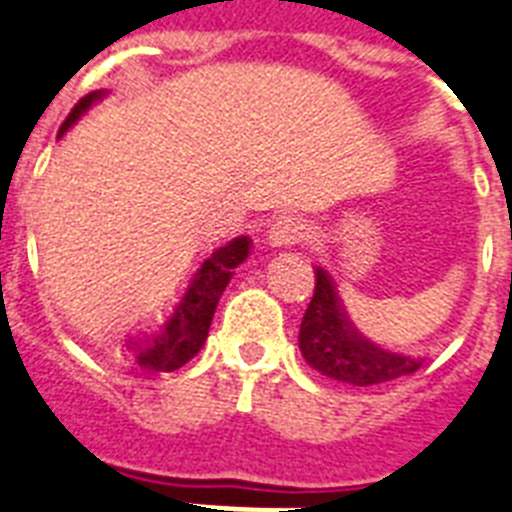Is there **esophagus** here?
<instances>
[{
	"label": "esophagus",
	"mask_w": 512,
	"mask_h": 512,
	"mask_svg": "<svg viewBox=\"0 0 512 512\" xmlns=\"http://www.w3.org/2000/svg\"><path fill=\"white\" fill-rule=\"evenodd\" d=\"M304 224L301 219H293V216H280L275 222L269 224L267 230V243L272 248H290V245H296L301 237H304Z\"/></svg>",
	"instance_id": "34e87169"
}]
</instances>
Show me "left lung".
Listing matches in <instances>:
<instances>
[{
	"instance_id": "8db88e82",
	"label": "left lung",
	"mask_w": 512,
	"mask_h": 512,
	"mask_svg": "<svg viewBox=\"0 0 512 512\" xmlns=\"http://www.w3.org/2000/svg\"><path fill=\"white\" fill-rule=\"evenodd\" d=\"M314 275V296L298 330V349L314 370L351 386H378L412 375L423 365L420 357H402L367 341L349 320L330 275L322 267Z\"/></svg>"
}]
</instances>
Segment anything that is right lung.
<instances>
[{
    "instance_id": "1",
    "label": "right lung",
    "mask_w": 512,
    "mask_h": 512,
    "mask_svg": "<svg viewBox=\"0 0 512 512\" xmlns=\"http://www.w3.org/2000/svg\"><path fill=\"white\" fill-rule=\"evenodd\" d=\"M102 97H105V92H92L81 97L79 105L71 110V116L65 118L60 134L68 132L79 121L81 113H87ZM248 253H251V240L245 235L216 248L192 275L185 296L177 304L174 314L166 320V325L158 327L155 333H142L126 341V359H132L134 365L142 367V370L153 372H171L187 365L203 349L208 327L214 320L216 304L232 280V269L240 267L248 259Z\"/></svg>"
}]
</instances>
